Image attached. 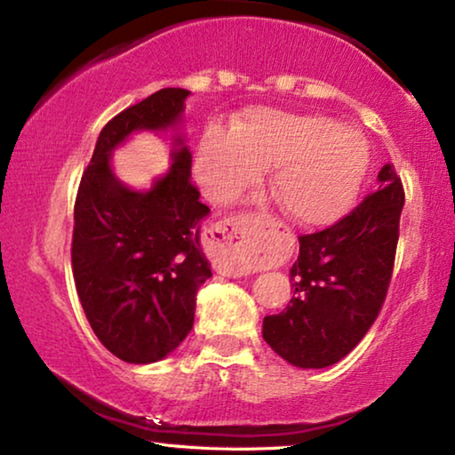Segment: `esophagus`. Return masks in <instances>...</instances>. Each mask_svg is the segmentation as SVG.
Wrapping results in <instances>:
<instances>
[{
	"label": "esophagus",
	"instance_id": "esophagus-1",
	"mask_svg": "<svg viewBox=\"0 0 455 455\" xmlns=\"http://www.w3.org/2000/svg\"><path fill=\"white\" fill-rule=\"evenodd\" d=\"M259 233L252 219L228 217L211 228V257L219 273L243 276L259 271L265 255L257 249Z\"/></svg>",
	"mask_w": 455,
	"mask_h": 455
}]
</instances>
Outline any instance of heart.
Instances as JSON below:
<instances>
[{
    "instance_id": "obj_1",
    "label": "heart",
    "mask_w": 455,
    "mask_h": 455,
    "mask_svg": "<svg viewBox=\"0 0 455 455\" xmlns=\"http://www.w3.org/2000/svg\"><path fill=\"white\" fill-rule=\"evenodd\" d=\"M275 168L271 192L301 227H325L351 209L369 171V148L357 130L321 114L257 108L235 134L209 128L195 156V174L212 200L255 187Z\"/></svg>"
}]
</instances>
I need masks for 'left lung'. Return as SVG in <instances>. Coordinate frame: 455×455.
Returning <instances> with one entry per match:
<instances>
[{"mask_svg": "<svg viewBox=\"0 0 455 455\" xmlns=\"http://www.w3.org/2000/svg\"><path fill=\"white\" fill-rule=\"evenodd\" d=\"M379 188L347 217L299 236L287 309L267 315L263 339L291 365L321 369L341 361L379 315L394 273L403 184L385 164Z\"/></svg>", "mask_w": 455, "mask_h": 455, "instance_id": "obj_1", "label": "left lung"}]
</instances>
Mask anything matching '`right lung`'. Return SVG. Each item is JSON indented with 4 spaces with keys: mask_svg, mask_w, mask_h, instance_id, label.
Segmentation results:
<instances>
[{
    "mask_svg": "<svg viewBox=\"0 0 455 455\" xmlns=\"http://www.w3.org/2000/svg\"><path fill=\"white\" fill-rule=\"evenodd\" d=\"M190 92L163 88L102 128L74 204L72 271L100 343L126 363H154L195 323L196 292L211 279L200 225L211 212L190 180L192 154L176 138L172 166L150 190L112 172V150L138 130H166L182 118Z\"/></svg>",
    "mask_w": 455,
    "mask_h": 455,
    "instance_id": "obj_1",
    "label": "right lung"
}]
</instances>
